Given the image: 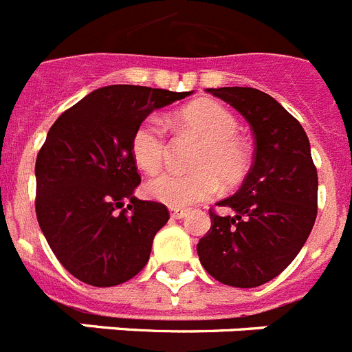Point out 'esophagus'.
<instances>
[{
    "label": "esophagus",
    "mask_w": 352,
    "mask_h": 352,
    "mask_svg": "<svg viewBox=\"0 0 352 352\" xmlns=\"http://www.w3.org/2000/svg\"><path fill=\"white\" fill-rule=\"evenodd\" d=\"M188 214H190V211L184 208H171L170 209V217L175 218V220H181V218L188 217Z\"/></svg>",
    "instance_id": "obj_1"
}]
</instances>
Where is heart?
<instances>
[{
	"label": "heart",
	"instance_id": "1",
	"mask_svg": "<svg viewBox=\"0 0 352 352\" xmlns=\"http://www.w3.org/2000/svg\"><path fill=\"white\" fill-rule=\"evenodd\" d=\"M177 123L199 135L202 146L197 150L190 173H162L146 182L150 199L188 208L211 199L223 186L240 184L252 161L249 143L238 135L240 123L229 109L212 100H199L177 112ZM132 155L146 173H157L168 155L166 129L157 116H148L135 126L131 140Z\"/></svg>",
	"mask_w": 352,
	"mask_h": 352
}]
</instances>
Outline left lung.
Returning a JSON list of instances; mask_svg holds the SVG:
<instances>
[{
  "instance_id": "left-lung-1",
  "label": "left lung",
  "mask_w": 352,
  "mask_h": 352,
  "mask_svg": "<svg viewBox=\"0 0 352 352\" xmlns=\"http://www.w3.org/2000/svg\"><path fill=\"white\" fill-rule=\"evenodd\" d=\"M241 112L254 132V162L243 184L209 209L211 227L197 245L217 281L254 288L277 277L302 249L317 218V168L302 125L254 87L208 89Z\"/></svg>"
}]
</instances>
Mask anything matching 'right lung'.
Here are the masks:
<instances>
[{"mask_svg":"<svg viewBox=\"0 0 352 352\" xmlns=\"http://www.w3.org/2000/svg\"><path fill=\"white\" fill-rule=\"evenodd\" d=\"M190 94L109 85L62 112L50 129L35 161V212L62 267L85 285H121L148 263L153 236L170 212L164 204L134 197L141 175L131 140L153 109Z\"/></svg>","mask_w":352,"mask_h":352,"instance_id":"add662e5","label":"right lung"}]
</instances>
